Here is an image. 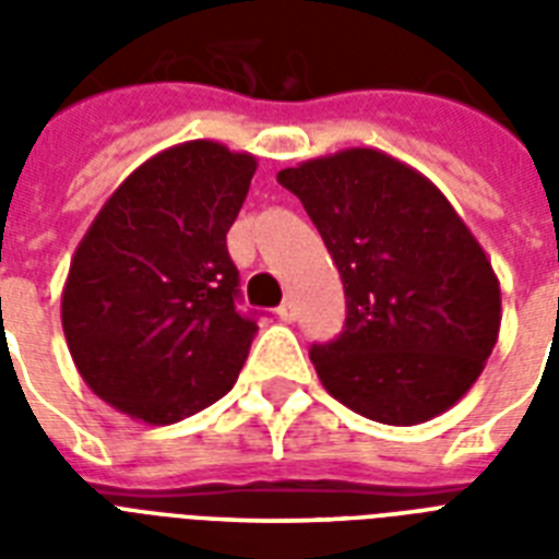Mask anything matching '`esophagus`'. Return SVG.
Listing matches in <instances>:
<instances>
[{"label":"esophagus","mask_w":559,"mask_h":559,"mask_svg":"<svg viewBox=\"0 0 559 559\" xmlns=\"http://www.w3.org/2000/svg\"><path fill=\"white\" fill-rule=\"evenodd\" d=\"M278 319L284 324L296 322V305H293V301H284V305L278 307Z\"/></svg>","instance_id":"obj_1"}]
</instances>
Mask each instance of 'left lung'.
I'll return each instance as SVG.
<instances>
[{"label": "left lung", "instance_id": "left-lung-1", "mask_svg": "<svg viewBox=\"0 0 559 559\" xmlns=\"http://www.w3.org/2000/svg\"><path fill=\"white\" fill-rule=\"evenodd\" d=\"M278 182L301 200L345 287V331L310 350L328 394L389 426L455 406L502 324L499 278L459 211L373 147L307 159Z\"/></svg>", "mask_w": 559, "mask_h": 559}]
</instances>
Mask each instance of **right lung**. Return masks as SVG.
I'll use <instances>...</instances> for the list:
<instances>
[{"mask_svg":"<svg viewBox=\"0 0 559 559\" xmlns=\"http://www.w3.org/2000/svg\"><path fill=\"white\" fill-rule=\"evenodd\" d=\"M258 159L197 139L139 165L74 249L60 301L69 354L100 400L168 426L231 385L258 324L237 313L226 231Z\"/></svg>","mask_w":559,"mask_h":559,"instance_id":"add662e5","label":"right lung"}]
</instances>
